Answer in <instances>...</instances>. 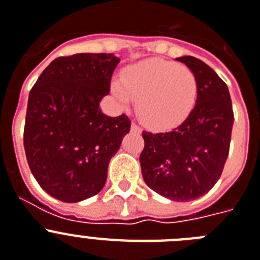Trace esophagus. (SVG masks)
Masks as SVG:
<instances>
[{"label": "esophagus", "mask_w": 260, "mask_h": 260, "mask_svg": "<svg viewBox=\"0 0 260 260\" xmlns=\"http://www.w3.org/2000/svg\"><path fill=\"white\" fill-rule=\"evenodd\" d=\"M131 129H132L133 132H137V133H140V132H141V128H140L139 125H137V124L135 123V121H133V123H132V125H131Z\"/></svg>", "instance_id": "1"}]
</instances>
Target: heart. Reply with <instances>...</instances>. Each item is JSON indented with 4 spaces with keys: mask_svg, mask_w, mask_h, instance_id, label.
<instances>
[{
    "mask_svg": "<svg viewBox=\"0 0 260 260\" xmlns=\"http://www.w3.org/2000/svg\"><path fill=\"white\" fill-rule=\"evenodd\" d=\"M111 91L121 106L136 99L137 112L153 129L178 127L192 112L199 83L189 68L162 58H150L127 68L120 81H114Z\"/></svg>",
    "mask_w": 260,
    "mask_h": 260,
    "instance_id": "b5f03b06",
    "label": "heart"
}]
</instances>
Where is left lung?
I'll return each instance as SVG.
<instances>
[{
	"mask_svg": "<svg viewBox=\"0 0 260 260\" xmlns=\"http://www.w3.org/2000/svg\"><path fill=\"white\" fill-rule=\"evenodd\" d=\"M195 73L199 94L192 112L170 132L143 131L140 154L149 188L174 202H189L207 193L224 170L234 114L226 83L211 67L192 56L178 57Z\"/></svg>",
	"mask_w": 260,
	"mask_h": 260,
	"instance_id": "8db88e82",
	"label": "left lung"
}]
</instances>
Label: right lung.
Returning a JSON list of instances; mask_svg holds the SVG:
<instances>
[{
  "label": "right lung",
  "instance_id": "1",
  "mask_svg": "<svg viewBox=\"0 0 260 260\" xmlns=\"http://www.w3.org/2000/svg\"><path fill=\"white\" fill-rule=\"evenodd\" d=\"M119 61L114 53L57 57L31 89L27 162L40 187L61 202H81L103 188L110 159L129 132L127 115L110 117L99 108Z\"/></svg>",
  "mask_w": 260,
  "mask_h": 260
}]
</instances>
